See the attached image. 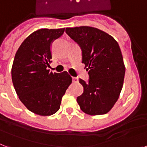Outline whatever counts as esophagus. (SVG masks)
I'll return each mask as SVG.
<instances>
[{
	"label": "esophagus",
	"instance_id": "1",
	"mask_svg": "<svg viewBox=\"0 0 147 147\" xmlns=\"http://www.w3.org/2000/svg\"><path fill=\"white\" fill-rule=\"evenodd\" d=\"M72 80L74 83H77V82H78V79H77V77H72Z\"/></svg>",
	"mask_w": 147,
	"mask_h": 147
}]
</instances>
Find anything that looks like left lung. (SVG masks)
<instances>
[{"instance_id":"1","label":"left lung","mask_w":147,"mask_h":147,"mask_svg":"<svg viewBox=\"0 0 147 147\" xmlns=\"http://www.w3.org/2000/svg\"><path fill=\"white\" fill-rule=\"evenodd\" d=\"M65 31L80 47L82 63L89 74L86 82L79 80L84 93L77 96V103L86 114H105L117 101L123 84L125 67L119 44L95 27H67Z\"/></svg>"}]
</instances>
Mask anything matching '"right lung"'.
I'll return each mask as SVG.
<instances>
[{
    "label": "right lung",
    "instance_id": "add662e5",
    "mask_svg": "<svg viewBox=\"0 0 147 147\" xmlns=\"http://www.w3.org/2000/svg\"><path fill=\"white\" fill-rule=\"evenodd\" d=\"M63 32L64 28L37 30L24 40L14 57L11 76L16 93L28 110L40 116L57 112L72 83L67 71L57 74L47 69L52 43Z\"/></svg>",
    "mask_w": 147,
    "mask_h": 147
}]
</instances>
